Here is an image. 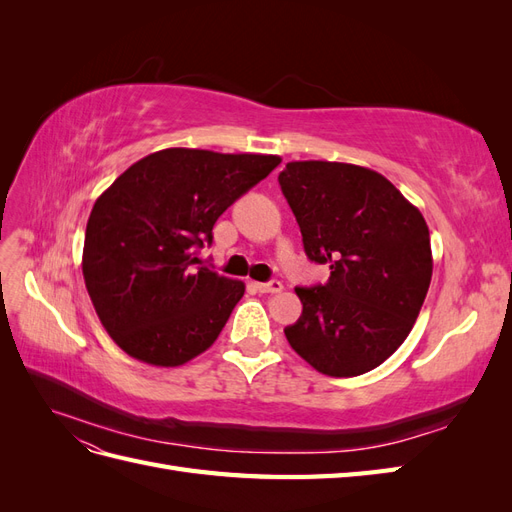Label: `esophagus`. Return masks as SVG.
I'll list each match as a JSON object with an SVG mask.
<instances>
[{"mask_svg":"<svg viewBox=\"0 0 512 512\" xmlns=\"http://www.w3.org/2000/svg\"><path fill=\"white\" fill-rule=\"evenodd\" d=\"M256 290L262 292V294H277V292L284 290V286H282V282H277V280H271V282H256Z\"/></svg>","mask_w":512,"mask_h":512,"instance_id":"34e87169","label":"esophagus"}]
</instances>
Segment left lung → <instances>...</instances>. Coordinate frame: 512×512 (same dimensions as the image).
Segmentation results:
<instances>
[{
  "label": "left lung",
  "mask_w": 512,
  "mask_h": 512,
  "mask_svg": "<svg viewBox=\"0 0 512 512\" xmlns=\"http://www.w3.org/2000/svg\"><path fill=\"white\" fill-rule=\"evenodd\" d=\"M309 260L329 265L324 286L294 288L301 318L288 344L324 376L376 369L404 344L427 297L429 228L380 173L344 162H288L277 177Z\"/></svg>",
  "instance_id": "8db88e82"
}]
</instances>
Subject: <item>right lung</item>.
I'll return each instance as SVG.
<instances>
[{
    "mask_svg": "<svg viewBox=\"0 0 512 512\" xmlns=\"http://www.w3.org/2000/svg\"><path fill=\"white\" fill-rule=\"evenodd\" d=\"M282 162L262 153L170 147L132 164L87 220L83 277L113 342L156 367L205 352L245 284L198 267L213 224Z\"/></svg>",
    "mask_w": 512,
    "mask_h": 512,
    "instance_id": "right-lung-1",
    "label": "right lung"
}]
</instances>
